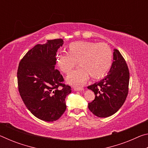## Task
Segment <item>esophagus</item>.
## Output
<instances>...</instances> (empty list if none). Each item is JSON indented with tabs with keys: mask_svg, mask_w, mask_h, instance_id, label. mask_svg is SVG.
<instances>
[{
	"mask_svg": "<svg viewBox=\"0 0 148 148\" xmlns=\"http://www.w3.org/2000/svg\"><path fill=\"white\" fill-rule=\"evenodd\" d=\"M74 91H84V88H82V87H74Z\"/></svg>",
	"mask_w": 148,
	"mask_h": 148,
	"instance_id": "1",
	"label": "esophagus"
}]
</instances>
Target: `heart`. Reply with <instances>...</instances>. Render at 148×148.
Masks as SVG:
<instances>
[{"mask_svg":"<svg viewBox=\"0 0 148 148\" xmlns=\"http://www.w3.org/2000/svg\"><path fill=\"white\" fill-rule=\"evenodd\" d=\"M79 67L67 76L66 81L74 86L86 82L91 75L92 78H99L108 71L112 62V52L104 43L79 41L70 44L68 53H59L56 62L59 69L69 74L76 65Z\"/></svg>","mask_w":148,"mask_h":148,"instance_id":"b5f03b06","label":"heart"}]
</instances>
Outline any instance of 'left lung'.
Masks as SVG:
<instances>
[{"mask_svg":"<svg viewBox=\"0 0 148 148\" xmlns=\"http://www.w3.org/2000/svg\"><path fill=\"white\" fill-rule=\"evenodd\" d=\"M109 74L103 79L87 87L95 98L88 104L90 111L99 117H107L118 111L129 91V71L125 60L115 49Z\"/></svg>","mask_w":148,"mask_h":148,"instance_id":"1","label":"left lung"}]
</instances>
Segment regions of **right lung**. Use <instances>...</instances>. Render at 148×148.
Instances as JSON below:
<instances>
[{
	"label": "right lung",
	"mask_w": 148,
	"mask_h": 148,
	"mask_svg": "<svg viewBox=\"0 0 148 148\" xmlns=\"http://www.w3.org/2000/svg\"><path fill=\"white\" fill-rule=\"evenodd\" d=\"M62 39L37 44L19 62L17 84L22 100L35 117L51 122L59 119L66 108L65 98L71 87L62 84L63 77L55 69L57 50Z\"/></svg>",
	"instance_id": "right-lung-1"
}]
</instances>
